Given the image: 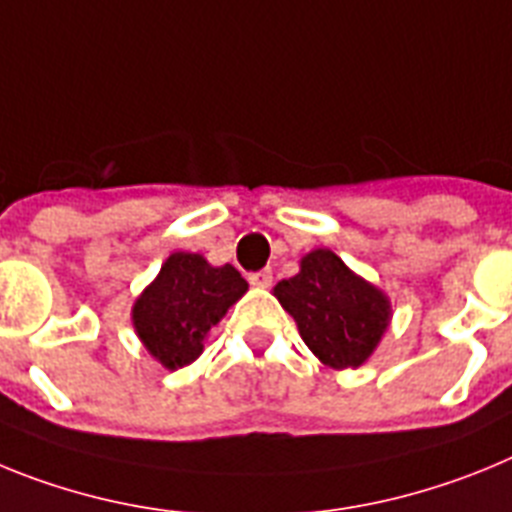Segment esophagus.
I'll return each mask as SVG.
<instances>
[{"mask_svg":"<svg viewBox=\"0 0 512 512\" xmlns=\"http://www.w3.org/2000/svg\"><path fill=\"white\" fill-rule=\"evenodd\" d=\"M250 283L255 288H268L270 283H273V273H270V270H260V273H252Z\"/></svg>","mask_w":512,"mask_h":512,"instance_id":"esophagus-1","label":"esophagus"}]
</instances>
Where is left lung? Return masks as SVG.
<instances>
[{
  "label": "left lung",
  "mask_w": 512,
  "mask_h": 512,
  "mask_svg": "<svg viewBox=\"0 0 512 512\" xmlns=\"http://www.w3.org/2000/svg\"><path fill=\"white\" fill-rule=\"evenodd\" d=\"M273 293L306 348L337 371L363 366L389 327L386 293L355 275L332 250L301 257L299 273L278 283Z\"/></svg>",
  "instance_id": "1"
}]
</instances>
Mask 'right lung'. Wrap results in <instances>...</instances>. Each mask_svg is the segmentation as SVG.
Wrapping results in <instances>:
<instances>
[{"instance_id":"right-lung-1","label":"right lung","mask_w":512,"mask_h":512,"mask_svg":"<svg viewBox=\"0 0 512 512\" xmlns=\"http://www.w3.org/2000/svg\"><path fill=\"white\" fill-rule=\"evenodd\" d=\"M244 293L247 281L237 268H213L203 255L172 252L133 304V327L144 348L164 368L175 371L203 353L211 327Z\"/></svg>"}]
</instances>
